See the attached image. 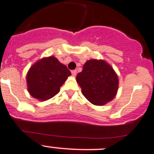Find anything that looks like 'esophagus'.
I'll return each mask as SVG.
<instances>
[{"mask_svg": "<svg viewBox=\"0 0 154 154\" xmlns=\"http://www.w3.org/2000/svg\"><path fill=\"white\" fill-rule=\"evenodd\" d=\"M72 75L73 76H75L77 75V71L76 70H72Z\"/></svg>", "mask_w": 154, "mask_h": 154, "instance_id": "34e87169", "label": "esophagus"}]
</instances>
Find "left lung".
<instances>
[{
	"mask_svg": "<svg viewBox=\"0 0 154 154\" xmlns=\"http://www.w3.org/2000/svg\"><path fill=\"white\" fill-rule=\"evenodd\" d=\"M82 94L90 102L103 105L116 95L118 79L111 66L103 60L87 61L76 76Z\"/></svg>",
	"mask_w": 154,
	"mask_h": 154,
	"instance_id": "left-lung-1",
	"label": "left lung"
}]
</instances>
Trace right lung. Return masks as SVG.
<instances>
[{
  "label": "right lung",
  "mask_w": 154,
  "mask_h": 154,
  "mask_svg": "<svg viewBox=\"0 0 154 154\" xmlns=\"http://www.w3.org/2000/svg\"><path fill=\"white\" fill-rule=\"evenodd\" d=\"M71 72L53 56L44 58L29 69L26 75L28 91L35 98L48 100L55 96Z\"/></svg>",
  "instance_id": "1"
}]
</instances>
